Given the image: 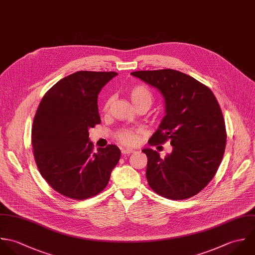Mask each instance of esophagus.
Masks as SVG:
<instances>
[{
  "instance_id": "1",
  "label": "esophagus",
  "mask_w": 255,
  "mask_h": 255,
  "mask_svg": "<svg viewBox=\"0 0 255 255\" xmlns=\"http://www.w3.org/2000/svg\"><path fill=\"white\" fill-rule=\"evenodd\" d=\"M133 152H135V150H133V149H129V148H123V149H121V153H122V154H128V153H133Z\"/></svg>"
}]
</instances>
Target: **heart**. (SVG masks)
Segmentation results:
<instances>
[{
	"label": "heart",
	"instance_id": "1",
	"mask_svg": "<svg viewBox=\"0 0 255 255\" xmlns=\"http://www.w3.org/2000/svg\"><path fill=\"white\" fill-rule=\"evenodd\" d=\"M128 95L130 97L131 102H133V104L135 106L145 104L150 107L153 101L152 92L145 85H137V86L130 88L128 91ZM111 102H112V98L110 97L106 100V102L104 103V106H103L104 111L108 110ZM118 138L122 143H125V144H134L136 142V135L130 131L121 132L119 134Z\"/></svg>",
	"mask_w": 255,
	"mask_h": 255
}]
</instances>
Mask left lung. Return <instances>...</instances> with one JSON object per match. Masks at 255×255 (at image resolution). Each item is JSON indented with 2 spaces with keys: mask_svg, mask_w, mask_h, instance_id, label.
Wrapping results in <instances>:
<instances>
[{
  "mask_svg": "<svg viewBox=\"0 0 255 255\" xmlns=\"http://www.w3.org/2000/svg\"><path fill=\"white\" fill-rule=\"evenodd\" d=\"M132 76L156 89L164 101L157 130L149 140L155 146L169 140L165 157L144 149L147 180L165 198L182 200L200 192L215 176L226 148V126L212 91L194 78L171 69L137 71Z\"/></svg>",
  "mask_w": 255,
  "mask_h": 255,
  "instance_id": "obj_1",
  "label": "left lung"
}]
</instances>
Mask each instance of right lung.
Masks as SVG:
<instances>
[{
    "mask_svg": "<svg viewBox=\"0 0 255 255\" xmlns=\"http://www.w3.org/2000/svg\"><path fill=\"white\" fill-rule=\"evenodd\" d=\"M118 74L79 71L56 83L39 103L31 143L36 165L54 190L75 200L99 194L121 152L115 145L94 151L89 130L100 124L98 97Z\"/></svg>",
    "mask_w": 255,
    "mask_h": 255,
    "instance_id": "1",
    "label": "right lung"
}]
</instances>
